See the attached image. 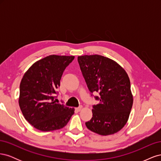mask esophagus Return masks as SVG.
Here are the masks:
<instances>
[{
  "instance_id": "esophagus-1",
  "label": "esophagus",
  "mask_w": 161,
  "mask_h": 161,
  "mask_svg": "<svg viewBox=\"0 0 161 161\" xmlns=\"http://www.w3.org/2000/svg\"><path fill=\"white\" fill-rule=\"evenodd\" d=\"M82 105H79V107H78V108H75V110L77 111H80L82 109Z\"/></svg>"
}]
</instances>
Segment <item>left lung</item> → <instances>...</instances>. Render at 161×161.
Instances as JSON below:
<instances>
[{
	"mask_svg": "<svg viewBox=\"0 0 161 161\" xmlns=\"http://www.w3.org/2000/svg\"><path fill=\"white\" fill-rule=\"evenodd\" d=\"M87 87L99 101L92 105V117L85 125L100 135L114 134L125 125L133 104L130 81L127 73L118 63L100 55L78 57Z\"/></svg>",
	"mask_w": 161,
	"mask_h": 161,
	"instance_id": "obj_1",
	"label": "left lung"
}]
</instances>
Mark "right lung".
Segmentation results:
<instances>
[{
	"instance_id": "right-lung-1",
	"label": "right lung",
	"mask_w": 161,
	"mask_h": 161,
	"mask_svg": "<svg viewBox=\"0 0 161 161\" xmlns=\"http://www.w3.org/2000/svg\"><path fill=\"white\" fill-rule=\"evenodd\" d=\"M75 56L51 55L36 62L20 84L19 104L24 118L43 131L61 129L75 113L74 108L56 103L62 75Z\"/></svg>"
}]
</instances>
